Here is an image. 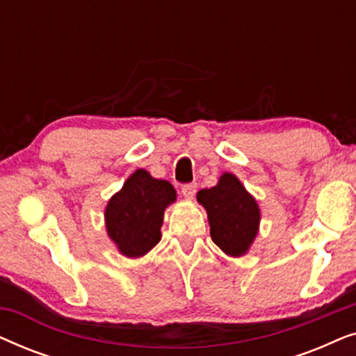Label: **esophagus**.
Listing matches in <instances>:
<instances>
[{"label": "esophagus", "mask_w": 356, "mask_h": 356, "mask_svg": "<svg viewBox=\"0 0 356 356\" xmlns=\"http://www.w3.org/2000/svg\"><path fill=\"white\" fill-rule=\"evenodd\" d=\"M196 191H197V184L196 183H189V184H183L181 186V194L184 199H188V201H191V199L196 196Z\"/></svg>", "instance_id": "34e87169"}]
</instances>
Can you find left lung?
I'll return each instance as SVG.
<instances>
[{
  "label": "left lung",
  "mask_w": 356,
  "mask_h": 356,
  "mask_svg": "<svg viewBox=\"0 0 356 356\" xmlns=\"http://www.w3.org/2000/svg\"><path fill=\"white\" fill-rule=\"evenodd\" d=\"M196 197L207 212L212 241L227 256H245L259 233L261 209L254 196L225 172L216 186L201 189Z\"/></svg>",
  "instance_id": "1"
}]
</instances>
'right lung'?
I'll return each instance as SVG.
<instances>
[{
	"label": "right lung",
	"mask_w": 356,
	"mask_h": 356,
	"mask_svg": "<svg viewBox=\"0 0 356 356\" xmlns=\"http://www.w3.org/2000/svg\"><path fill=\"white\" fill-rule=\"evenodd\" d=\"M177 201V191L167 179H157L138 168L105 207L106 235L120 254L138 259L162 238L165 211Z\"/></svg>",
	"instance_id": "right-lung-1"
}]
</instances>
